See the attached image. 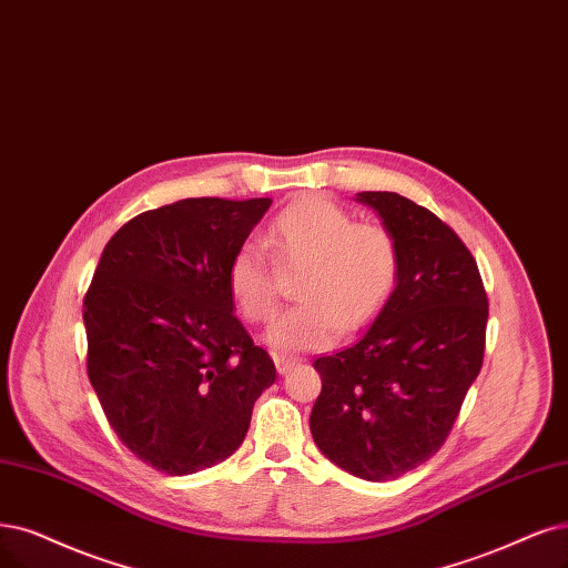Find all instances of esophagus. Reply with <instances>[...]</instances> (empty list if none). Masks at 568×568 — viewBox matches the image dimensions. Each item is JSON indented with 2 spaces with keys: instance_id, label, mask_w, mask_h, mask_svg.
Here are the masks:
<instances>
[{
  "instance_id": "1",
  "label": "esophagus",
  "mask_w": 568,
  "mask_h": 568,
  "mask_svg": "<svg viewBox=\"0 0 568 568\" xmlns=\"http://www.w3.org/2000/svg\"><path fill=\"white\" fill-rule=\"evenodd\" d=\"M271 358H273V363H276V369L281 374H287L292 367L300 363L297 358H292V355H285V353H271Z\"/></svg>"
}]
</instances>
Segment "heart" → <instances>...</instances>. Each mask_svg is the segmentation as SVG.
<instances>
[{
    "label": "heart",
    "mask_w": 568,
    "mask_h": 568,
    "mask_svg": "<svg viewBox=\"0 0 568 568\" xmlns=\"http://www.w3.org/2000/svg\"><path fill=\"white\" fill-rule=\"evenodd\" d=\"M266 245L281 268L302 266V302L273 321L266 334L276 348H325L339 329H363L400 283L403 250L393 231L382 222H355L344 205L325 196H304L281 210L266 229ZM275 265L257 243L239 245L229 260V297L247 323H264L276 311Z\"/></svg>",
    "instance_id": "obj_1"
}]
</instances>
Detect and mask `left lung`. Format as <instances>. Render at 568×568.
Masks as SVG:
<instances>
[{"label": "left lung", "instance_id": "1", "mask_svg": "<svg viewBox=\"0 0 568 568\" xmlns=\"http://www.w3.org/2000/svg\"><path fill=\"white\" fill-rule=\"evenodd\" d=\"M400 241L390 302L348 348L313 367L323 390L311 412L318 449L369 481L397 479L439 452L485 361L489 300L456 231L393 192H361Z\"/></svg>", "mask_w": 568, "mask_h": 568}]
</instances>
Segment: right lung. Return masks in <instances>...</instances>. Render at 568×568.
Instances as JSON below:
<instances>
[{
	"label": "right lung",
	"instance_id": "obj_1",
	"mask_svg": "<svg viewBox=\"0 0 568 568\" xmlns=\"http://www.w3.org/2000/svg\"><path fill=\"white\" fill-rule=\"evenodd\" d=\"M271 199H184L125 222L83 297L87 369L125 449L165 475L234 454L276 365L234 316L226 266Z\"/></svg>",
	"mask_w": 568,
	"mask_h": 568
}]
</instances>
